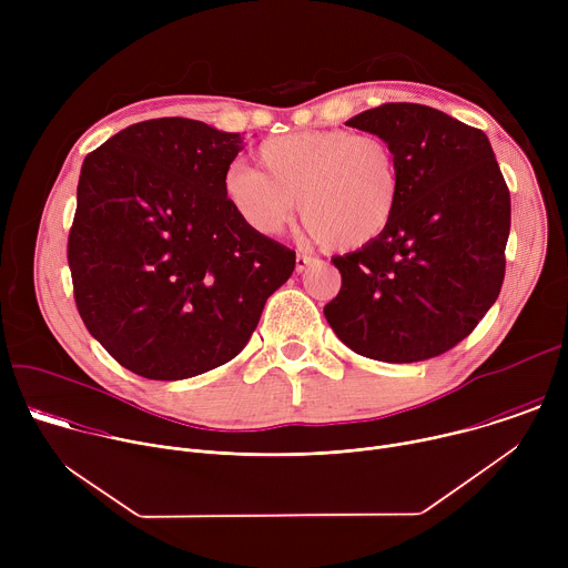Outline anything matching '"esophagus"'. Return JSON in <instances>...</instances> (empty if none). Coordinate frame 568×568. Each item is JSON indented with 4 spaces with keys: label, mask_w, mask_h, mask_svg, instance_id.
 <instances>
[{
    "label": "esophagus",
    "mask_w": 568,
    "mask_h": 568,
    "mask_svg": "<svg viewBox=\"0 0 568 568\" xmlns=\"http://www.w3.org/2000/svg\"><path fill=\"white\" fill-rule=\"evenodd\" d=\"M316 263V258H312V256H303V254H298L296 256V272L301 274V272H305L307 267H312Z\"/></svg>",
    "instance_id": "1"
}]
</instances>
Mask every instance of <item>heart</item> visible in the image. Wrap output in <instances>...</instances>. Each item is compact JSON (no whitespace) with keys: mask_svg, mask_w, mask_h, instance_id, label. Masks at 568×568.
I'll return each instance as SVG.
<instances>
[{"mask_svg":"<svg viewBox=\"0 0 568 568\" xmlns=\"http://www.w3.org/2000/svg\"><path fill=\"white\" fill-rule=\"evenodd\" d=\"M258 169L231 166L222 197L258 235H278L301 206L310 233L333 250H362L390 226L402 175L393 145L342 128L298 130L265 139Z\"/></svg>","mask_w":568,"mask_h":568,"instance_id":"heart-1","label":"heart"}]
</instances>
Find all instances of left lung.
<instances>
[{"mask_svg":"<svg viewBox=\"0 0 568 568\" xmlns=\"http://www.w3.org/2000/svg\"><path fill=\"white\" fill-rule=\"evenodd\" d=\"M346 125L393 145L402 193L382 237L333 258L342 290L323 314L357 355L438 357L476 328L504 285L510 191L493 145L418 103H386Z\"/></svg>","mask_w":568,"mask_h":568,"instance_id":"1","label":"left lung"}]
</instances>
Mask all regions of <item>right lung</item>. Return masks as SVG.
<instances>
[{"label": "right lung", "mask_w": 568, "mask_h": 568, "mask_svg": "<svg viewBox=\"0 0 568 568\" xmlns=\"http://www.w3.org/2000/svg\"><path fill=\"white\" fill-rule=\"evenodd\" d=\"M240 132L134 123L83 161L67 258L90 335L128 371L186 379L233 359L296 254L222 197Z\"/></svg>", "instance_id": "add662e5"}]
</instances>
